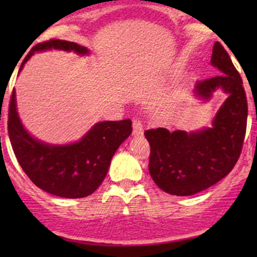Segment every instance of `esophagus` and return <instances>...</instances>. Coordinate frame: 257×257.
Masks as SVG:
<instances>
[{
    "label": "esophagus",
    "instance_id": "34e87169",
    "mask_svg": "<svg viewBox=\"0 0 257 257\" xmlns=\"http://www.w3.org/2000/svg\"><path fill=\"white\" fill-rule=\"evenodd\" d=\"M143 123H142L141 119L136 118L133 119V133L134 136H139V134L143 133Z\"/></svg>",
    "mask_w": 257,
    "mask_h": 257
}]
</instances>
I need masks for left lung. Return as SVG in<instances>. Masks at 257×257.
<instances>
[{"mask_svg": "<svg viewBox=\"0 0 257 257\" xmlns=\"http://www.w3.org/2000/svg\"><path fill=\"white\" fill-rule=\"evenodd\" d=\"M211 64L220 74L198 80L196 95L208 100L217 88L229 94L211 128L189 134L165 128L144 132L150 144V177L172 195H194L216 184L231 172L242 150L247 123L242 79L220 42L212 48Z\"/></svg>", "mask_w": 257, "mask_h": 257, "instance_id": "left-lung-1", "label": "left lung"}]
</instances>
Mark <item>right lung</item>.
<instances>
[{"label":"right lung","instance_id":"1","mask_svg":"<svg viewBox=\"0 0 257 257\" xmlns=\"http://www.w3.org/2000/svg\"><path fill=\"white\" fill-rule=\"evenodd\" d=\"M51 48L88 53L87 48L74 42L49 40L31 48L20 71L35 52ZM7 128L17 162L36 186L52 195L78 199L93 194L103 183L114 153L131 136L132 120L100 121L73 144H45L23 128L18 118L14 90L10 99Z\"/></svg>","mask_w":257,"mask_h":257}]
</instances>
